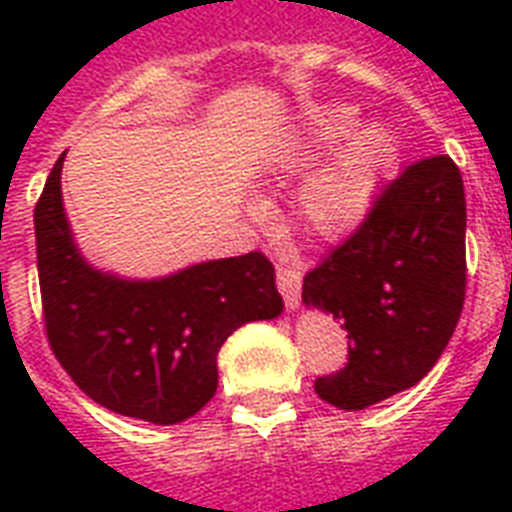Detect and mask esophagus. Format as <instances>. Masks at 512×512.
<instances>
[{
	"label": "esophagus",
	"instance_id": "1",
	"mask_svg": "<svg viewBox=\"0 0 512 512\" xmlns=\"http://www.w3.org/2000/svg\"><path fill=\"white\" fill-rule=\"evenodd\" d=\"M276 284H279V292L284 297V303H287L289 311H297L300 308V273L289 271V268H279L276 271Z\"/></svg>",
	"mask_w": 512,
	"mask_h": 512
}]
</instances>
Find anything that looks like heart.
Returning <instances> with one entry per match:
<instances>
[{
    "mask_svg": "<svg viewBox=\"0 0 512 512\" xmlns=\"http://www.w3.org/2000/svg\"><path fill=\"white\" fill-rule=\"evenodd\" d=\"M356 124V108L342 103L305 108L263 159L265 175H289L333 148L300 177L292 199L295 223L316 239H340L364 223L396 162V135L385 124L369 122L353 131Z\"/></svg>",
    "mask_w": 512,
    "mask_h": 512,
    "instance_id": "b5f03b06",
    "label": "heart"
}]
</instances>
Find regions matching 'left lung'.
<instances>
[{
  "instance_id": "1",
  "label": "left lung",
  "mask_w": 512,
  "mask_h": 512,
  "mask_svg": "<svg viewBox=\"0 0 512 512\" xmlns=\"http://www.w3.org/2000/svg\"><path fill=\"white\" fill-rule=\"evenodd\" d=\"M465 188L449 156L385 185L358 231L303 279L305 308L348 329V364L316 380L327 404L358 412L412 388L452 340L465 300Z\"/></svg>"
}]
</instances>
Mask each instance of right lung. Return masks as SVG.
Returning <instances> with one entry per match:
<instances>
[{
	"mask_svg": "<svg viewBox=\"0 0 512 512\" xmlns=\"http://www.w3.org/2000/svg\"><path fill=\"white\" fill-rule=\"evenodd\" d=\"M60 156L34 209L47 340L71 380L111 412L175 425L217 390V353L249 321L281 316L276 271L260 252L188 265L162 279L100 271L76 244Z\"/></svg>",
	"mask_w": 512,
	"mask_h": 512,
	"instance_id": "1",
	"label": "right lung"
}]
</instances>
